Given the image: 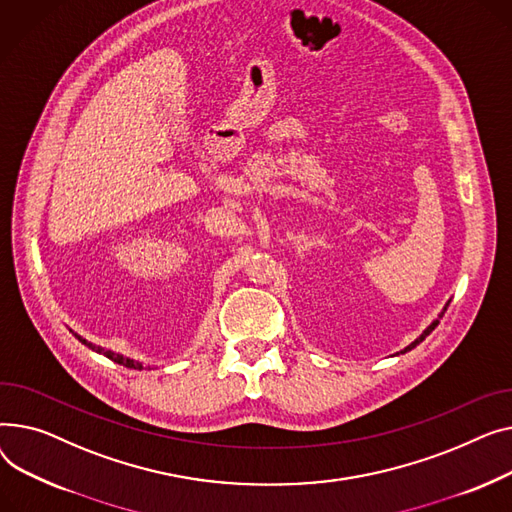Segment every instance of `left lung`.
I'll return each mask as SVG.
<instances>
[{"label":"left lung","mask_w":512,"mask_h":512,"mask_svg":"<svg viewBox=\"0 0 512 512\" xmlns=\"http://www.w3.org/2000/svg\"><path fill=\"white\" fill-rule=\"evenodd\" d=\"M446 308H448V304H446V306H444V310H442V312H440V316H438V318H436V320H434V322H432V324H430V326H428V328H426V330H424V333H422V335H419V337H417V339H415V341H413V343H411V345H407V347H405V349H403V351H401V353H407V351H411V349H413V347H417V345H419V343H422V341H424V339H426V337H428V335H430V333H432V330H434V328H436V326H438V324H440V318H442V316H444V312H446Z\"/></svg>","instance_id":"8db88e82"}]
</instances>
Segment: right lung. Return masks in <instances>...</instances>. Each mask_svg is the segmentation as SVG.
<instances>
[{
    "mask_svg": "<svg viewBox=\"0 0 512 512\" xmlns=\"http://www.w3.org/2000/svg\"><path fill=\"white\" fill-rule=\"evenodd\" d=\"M76 337H78V335H76ZM78 339H80V337H78ZM80 343H84L86 347H90V349H95V351L103 353L105 357H109V359H111V362H115V364H119V366H126V368H134V370H144V366H142V364L134 362V359H130V357H124V355H119V353H113V351H107V349L95 347L93 343H88L86 339H80Z\"/></svg>",
    "mask_w": 512,
    "mask_h": 512,
    "instance_id": "add662e5",
    "label": "right lung"
}]
</instances>
